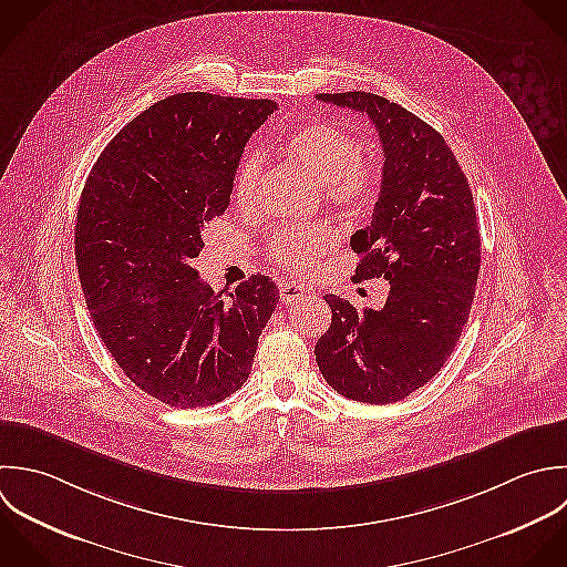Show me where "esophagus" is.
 <instances>
[{"mask_svg":"<svg viewBox=\"0 0 567 567\" xmlns=\"http://www.w3.org/2000/svg\"><path fill=\"white\" fill-rule=\"evenodd\" d=\"M278 289H280V300L282 302H293L305 293V287H300L296 282H285V280L278 285Z\"/></svg>","mask_w":567,"mask_h":567,"instance_id":"34e87169","label":"esophagus"}]
</instances>
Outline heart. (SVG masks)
Listing matches in <instances>:
<instances>
[{
  "mask_svg": "<svg viewBox=\"0 0 567 567\" xmlns=\"http://www.w3.org/2000/svg\"><path fill=\"white\" fill-rule=\"evenodd\" d=\"M282 150L305 167L320 185L329 203L338 207H360L378 189L380 172L362 156L360 143L333 123H307L287 134ZM262 183V156L245 154L231 178V196L238 207L249 209ZM338 245V231L327 223L280 227L269 240V256L280 267L307 274Z\"/></svg>",
  "mask_w": 567,
  "mask_h": 567,
  "instance_id": "1",
  "label": "heart"
}]
</instances>
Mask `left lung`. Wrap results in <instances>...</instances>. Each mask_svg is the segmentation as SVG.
<instances>
[{"mask_svg": "<svg viewBox=\"0 0 567 567\" xmlns=\"http://www.w3.org/2000/svg\"><path fill=\"white\" fill-rule=\"evenodd\" d=\"M369 114L382 147V189L369 227L351 236L353 280L391 285L382 309L324 296L331 327L316 344L327 384L364 404L400 402L446 364L468 322L482 265L475 200L444 136L371 92L318 94Z\"/></svg>", "mask_w": 567, "mask_h": 567, "instance_id": "obj_1", "label": "left lung"}]
</instances>
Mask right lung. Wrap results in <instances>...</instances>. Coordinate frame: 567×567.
<instances>
[{"label":"right lung","mask_w":567,"mask_h":567,"mask_svg":"<svg viewBox=\"0 0 567 567\" xmlns=\"http://www.w3.org/2000/svg\"><path fill=\"white\" fill-rule=\"evenodd\" d=\"M269 99L181 92L134 116L96 158L76 212L74 256L99 338L150 398L212 406L249 378L278 287L240 282L229 300L192 260L229 205L245 143Z\"/></svg>","instance_id":"right-lung-1"}]
</instances>
